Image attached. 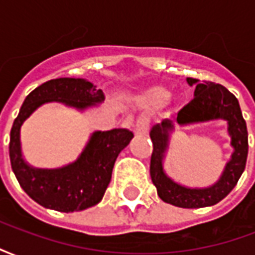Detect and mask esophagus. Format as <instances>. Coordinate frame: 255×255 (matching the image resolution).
Masks as SVG:
<instances>
[{
	"instance_id": "obj_1",
	"label": "esophagus",
	"mask_w": 255,
	"mask_h": 255,
	"mask_svg": "<svg viewBox=\"0 0 255 255\" xmlns=\"http://www.w3.org/2000/svg\"><path fill=\"white\" fill-rule=\"evenodd\" d=\"M149 129V119L147 117H139L135 124V133L136 135H144Z\"/></svg>"
}]
</instances>
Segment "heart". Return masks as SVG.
Here are the masks:
<instances>
[{
  "label": "heart",
  "mask_w": 255,
  "mask_h": 255,
  "mask_svg": "<svg viewBox=\"0 0 255 255\" xmlns=\"http://www.w3.org/2000/svg\"><path fill=\"white\" fill-rule=\"evenodd\" d=\"M146 98L149 101L150 104L153 105H160L164 104L168 98H169V93L162 87H153L146 93Z\"/></svg>",
  "instance_id": "obj_1"
}]
</instances>
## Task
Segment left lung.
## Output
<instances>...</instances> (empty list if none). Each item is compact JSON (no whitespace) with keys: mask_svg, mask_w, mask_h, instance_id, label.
Instances as JSON below:
<instances>
[{"mask_svg":"<svg viewBox=\"0 0 255 255\" xmlns=\"http://www.w3.org/2000/svg\"><path fill=\"white\" fill-rule=\"evenodd\" d=\"M187 83L195 86L194 98L179 111L176 123L179 126H188L220 119L225 120L228 124L234 153L231 154V160L227 162L220 179L213 186L191 188L173 182L164 171V157L169 144V132L173 131V123L165 119L160 124L153 126L150 131V138L153 142L150 176L157 188L158 197L164 202L177 208H206L224 199L235 187L245 171L249 153L247 127L236 97L224 86L213 82L199 83L198 79L192 78H187Z\"/></svg>","mask_w":255,"mask_h":255,"instance_id":"8db88e82","label":"left lung"}]
</instances>
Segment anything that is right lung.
<instances>
[{
    "mask_svg": "<svg viewBox=\"0 0 255 255\" xmlns=\"http://www.w3.org/2000/svg\"><path fill=\"white\" fill-rule=\"evenodd\" d=\"M104 93L86 79H52L25 97L10 129L9 157L17 182L28 197L57 212H79L100 202L111 183L117 155L131 142L133 133L126 128L95 131L78 160L56 169L28 165L21 154L20 128L31 113L46 102H61L79 111L95 106Z\"/></svg>",
    "mask_w": 255,
    "mask_h": 255,
    "instance_id": "right-lung-1",
    "label": "right lung"
}]
</instances>
